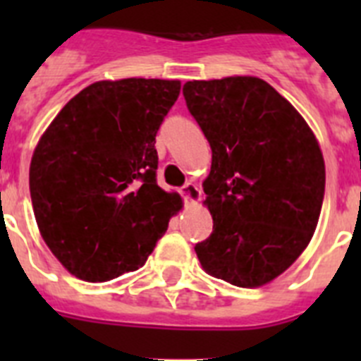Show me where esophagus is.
<instances>
[{"instance_id":"obj_1","label":"esophagus","mask_w":361,"mask_h":361,"mask_svg":"<svg viewBox=\"0 0 361 361\" xmlns=\"http://www.w3.org/2000/svg\"><path fill=\"white\" fill-rule=\"evenodd\" d=\"M180 193H183V197L186 199V202H191V204L199 202L200 197H202V191H200V188L193 183H188L186 186H183Z\"/></svg>"}]
</instances>
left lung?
<instances>
[{
  "mask_svg": "<svg viewBox=\"0 0 361 361\" xmlns=\"http://www.w3.org/2000/svg\"><path fill=\"white\" fill-rule=\"evenodd\" d=\"M183 94L213 153L202 183L213 233L195 245L200 266L238 288L266 286L317 229L325 190L320 145L264 79L188 81Z\"/></svg>",
  "mask_w": 361,
  "mask_h": 361,
  "instance_id": "8db88e82",
  "label": "left lung"
}]
</instances>
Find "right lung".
Returning <instances> with one entry per match:
<instances>
[{
    "instance_id": "right-lung-1",
    "label": "right lung",
    "mask_w": 361,
    "mask_h": 361,
    "mask_svg": "<svg viewBox=\"0 0 361 361\" xmlns=\"http://www.w3.org/2000/svg\"><path fill=\"white\" fill-rule=\"evenodd\" d=\"M180 81L92 82L49 124L32 153L30 199L44 244L68 273L106 282L145 266L183 208L157 186L155 135Z\"/></svg>"
}]
</instances>
